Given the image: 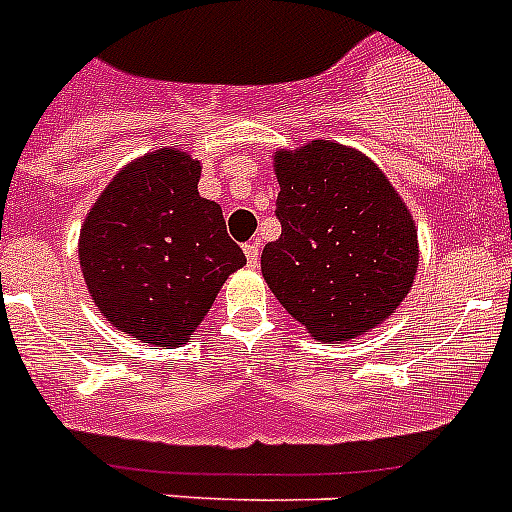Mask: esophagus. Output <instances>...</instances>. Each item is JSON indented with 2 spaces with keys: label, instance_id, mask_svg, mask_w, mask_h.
<instances>
[{
  "label": "esophagus",
  "instance_id": "obj_1",
  "mask_svg": "<svg viewBox=\"0 0 512 512\" xmlns=\"http://www.w3.org/2000/svg\"><path fill=\"white\" fill-rule=\"evenodd\" d=\"M243 251H246L248 266H251V269H256V266H259V261H261V241L246 243V248H243Z\"/></svg>",
  "mask_w": 512,
  "mask_h": 512
}]
</instances>
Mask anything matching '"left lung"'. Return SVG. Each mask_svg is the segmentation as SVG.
Returning <instances> with one entry per match:
<instances>
[{"mask_svg": "<svg viewBox=\"0 0 512 512\" xmlns=\"http://www.w3.org/2000/svg\"><path fill=\"white\" fill-rule=\"evenodd\" d=\"M282 235L261 274L318 341H348L397 310L418 271L408 205L372 158L333 140L274 156Z\"/></svg>", "mask_w": 512, "mask_h": 512, "instance_id": "obj_1", "label": "left lung"}]
</instances>
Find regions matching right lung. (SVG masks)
Segmentation results:
<instances>
[{
    "instance_id": "right-lung-1",
    "label": "right lung",
    "mask_w": 512,
    "mask_h": 512,
    "mask_svg": "<svg viewBox=\"0 0 512 512\" xmlns=\"http://www.w3.org/2000/svg\"><path fill=\"white\" fill-rule=\"evenodd\" d=\"M202 166L179 148L130 161L99 194L79 233L94 305L122 333L182 346L217 292L246 264L223 210L197 192Z\"/></svg>"
}]
</instances>
